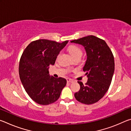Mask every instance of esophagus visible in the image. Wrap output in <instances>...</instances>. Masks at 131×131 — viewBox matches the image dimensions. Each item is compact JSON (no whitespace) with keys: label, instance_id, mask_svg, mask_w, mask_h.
Masks as SVG:
<instances>
[{"label":"esophagus","instance_id":"34e87169","mask_svg":"<svg viewBox=\"0 0 131 131\" xmlns=\"http://www.w3.org/2000/svg\"><path fill=\"white\" fill-rule=\"evenodd\" d=\"M66 80H67L68 83H72V82L73 81L72 79H66Z\"/></svg>","mask_w":131,"mask_h":131}]
</instances>
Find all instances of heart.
I'll return each instance as SVG.
<instances>
[{"instance_id": "heart-1", "label": "heart", "mask_w": 131, "mask_h": 131, "mask_svg": "<svg viewBox=\"0 0 131 131\" xmlns=\"http://www.w3.org/2000/svg\"><path fill=\"white\" fill-rule=\"evenodd\" d=\"M68 51L71 55V56L73 58L76 57H81L82 54H83V52H82L80 48H79L78 46L74 45L69 46L68 48Z\"/></svg>"}]
</instances>
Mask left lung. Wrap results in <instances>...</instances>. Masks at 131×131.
Instances as JSON below:
<instances>
[{
	"label": "left lung",
	"instance_id": "left-lung-1",
	"mask_svg": "<svg viewBox=\"0 0 131 131\" xmlns=\"http://www.w3.org/2000/svg\"><path fill=\"white\" fill-rule=\"evenodd\" d=\"M71 43L81 44L87 54V60L83 71L88 77L79 91L74 94L77 101L86 105L97 102L107 91L114 72V59L112 51L105 40L94 36H88Z\"/></svg>",
	"mask_w": 131,
	"mask_h": 131
}]
</instances>
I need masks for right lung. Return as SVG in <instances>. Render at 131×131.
<instances>
[{"mask_svg": "<svg viewBox=\"0 0 131 131\" xmlns=\"http://www.w3.org/2000/svg\"><path fill=\"white\" fill-rule=\"evenodd\" d=\"M46 39L35 40L24 50L19 63V78L30 98L41 105L59 99L66 80L50 76L48 69L54 65L57 56L68 43Z\"/></svg>", "mask_w": 131, "mask_h": 131, "instance_id": "add662e5", "label": "right lung"}]
</instances>
